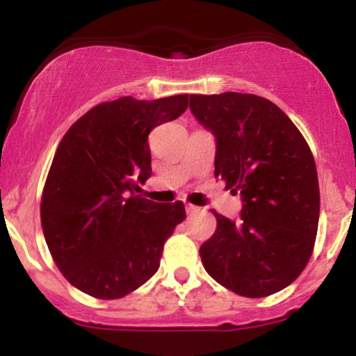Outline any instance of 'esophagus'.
<instances>
[{"instance_id": "obj_1", "label": "esophagus", "mask_w": 356, "mask_h": 356, "mask_svg": "<svg viewBox=\"0 0 356 356\" xmlns=\"http://www.w3.org/2000/svg\"><path fill=\"white\" fill-rule=\"evenodd\" d=\"M186 211H188L189 215L196 213V211H200L198 207H195V204H186Z\"/></svg>"}]
</instances>
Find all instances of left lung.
<instances>
[{
	"instance_id": "left-lung-1",
	"label": "left lung",
	"mask_w": 356,
	"mask_h": 356,
	"mask_svg": "<svg viewBox=\"0 0 356 356\" xmlns=\"http://www.w3.org/2000/svg\"><path fill=\"white\" fill-rule=\"evenodd\" d=\"M189 110L215 138V177L243 201L239 220L213 211L217 229L200 248L204 270L246 298L288 288L310 260L321 213L307 141L260 96L191 95Z\"/></svg>"
}]
</instances>
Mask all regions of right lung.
Segmentation results:
<instances>
[{"instance_id":"obj_1","label":"right lung","mask_w":356,"mask_h":356,"mask_svg":"<svg viewBox=\"0 0 356 356\" xmlns=\"http://www.w3.org/2000/svg\"><path fill=\"white\" fill-rule=\"evenodd\" d=\"M188 95L124 96L82 115L56 148L41 200V225L56 267L72 286L117 300L145 284L184 203L136 195L152 175L148 136L188 108Z\"/></svg>"}]
</instances>
